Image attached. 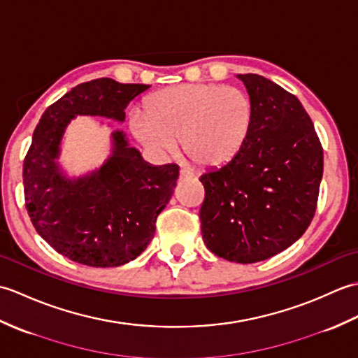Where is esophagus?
<instances>
[{"instance_id":"1","label":"esophagus","mask_w":358,"mask_h":358,"mask_svg":"<svg viewBox=\"0 0 358 358\" xmlns=\"http://www.w3.org/2000/svg\"><path fill=\"white\" fill-rule=\"evenodd\" d=\"M194 177V172L191 169H186V167H181L180 169V178L181 180H186V178H192Z\"/></svg>"}]
</instances>
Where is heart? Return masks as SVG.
<instances>
[{
  "label": "heart",
  "instance_id": "heart-1",
  "mask_svg": "<svg viewBox=\"0 0 358 358\" xmlns=\"http://www.w3.org/2000/svg\"><path fill=\"white\" fill-rule=\"evenodd\" d=\"M254 123V104L238 87L180 85L159 90L146 113L131 117L134 135L158 155L172 154L183 141L195 164L217 167L229 163L245 148Z\"/></svg>",
  "mask_w": 358,
  "mask_h": 358
}]
</instances>
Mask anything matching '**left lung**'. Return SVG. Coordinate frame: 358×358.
Masks as SVG:
<instances>
[{"instance_id": "1", "label": "left lung", "mask_w": 358, "mask_h": 358, "mask_svg": "<svg viewBox=\"0 0 358 358\" xmlns=\"http://www.w3.org/2000/svg\"><path fill=\"white\" fill-rule=\"evenodd\" d=\"M254 104L240 154L204 172L201 234L224 260L257 263L299 240L310 224L323 149L299 98L257 73H238Z\"/></svg>"}]
</instances>
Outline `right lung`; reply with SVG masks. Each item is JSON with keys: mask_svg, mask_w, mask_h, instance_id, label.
Returning a JSON list of instances; mask_svg holds the SVG:
<instances>
[{"mask_svg": "<svg viewBox=\"0 0 358 358\" xmlns=\"http://www.w3.org/2000/svg\"><path fill=\"white\" fill-rule=\"evenodd\" d=\"M149 87L112 78L83 83L49 106L35 129L22 166L26 208L36 232L72 262L113 268L135 260L173 194L178 166L144 162L118 129L100 167L71 177L58 162L72 120L89 115L123 123L129 103Z\"/></svg>", "mask_w": 358, "mask_h": 358, "instance_id": "add662e5", "label": "right lung"}]
</instances>
